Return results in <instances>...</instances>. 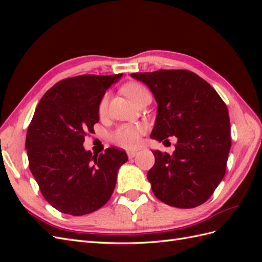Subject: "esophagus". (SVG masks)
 <instances>
[{"label":"esophagus","mask_w":262,"mask_h":262,"mask_svg":"<svg viewBox=\"0 0 262 262\" xmlns=\"http://www.w3.org/2000/svg\"><path fill=\"white\" fill-rule=\"evenodd\" d=\"M126 153H128V157L129 158H133L134 156H136L137 155V150H128V152H126Z\"/></svg>","instance_id":"1"}]
</instances>
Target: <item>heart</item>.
<instances>
[{
  "instance_id": "heart-1",
  "label": "heart",
  "mask_w": 262,
  "mask_h": 262,
  "mask_svg": "<svg viewBox=\"0 0 262 262\" xmlns=\"http://www.w3.org/2000/svg\"><path fill=\"white\" fill-rule=\"evenodd\" d=\"M124 94L128 96L134 104H137L146 95H149L148 90L144 85H142L137 82H132L126 84L123 87ZM107 95L102 96L98 104V115L100 117L104 116L107 112ZM145 133V126L141 123H124L119 125L116 128L112 134L110 139L115 144L122 146L125 148H133L137 147L141 143V138Z\"/></svg>"
}]
</instances>
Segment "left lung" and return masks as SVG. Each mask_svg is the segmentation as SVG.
Segmentation results:
<instances>
[{
    "instance_id": "obj_1",
    "label": "left lung",
    "mask_w": 262,
    "mask_h": 262,
    "mask_svg": "<svg viewBox=\"0 0 262 262\" xmlns=\"http://www.w3.org/2000/svg\"><path fill=\"white\" fill-rule=\"evenodd\" d=\"M145 83L158 104L150 138L169 141L175 152L153 150L147 179L158 200L180 209L199 207L213 194L226 171L231 123L225 102L199 75L188 70L132 73Z\"/></svg>"
}]
</instances>
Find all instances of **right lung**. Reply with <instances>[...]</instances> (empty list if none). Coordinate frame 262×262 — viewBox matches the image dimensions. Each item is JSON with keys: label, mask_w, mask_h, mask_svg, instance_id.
<instances>
[{"label": "right lung", "mask_w": 262, "mask_h": 262, "mask_svg": "<svg viewBox=\"0 0 262 262\" xmlns=\"http://www.w3.org/2000/svg\"><path fill=\"white\" fill-rule=\"evenodd\" d=\"M121 75L64 78L46 92L28 125L29 169L45 199L62 213L81 216L105 205L128 161L125 150L114 146L99 155L83 147L99 121L100 99Z\"/></svg>", "instance_id": "1"}]
</instances>
